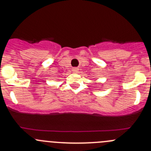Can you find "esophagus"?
<instances>
[{
	"instance_id": "obj_1",
	"label": "esophagus",
	"mask_w": 151,
	"mask_h": 151,
	"mask_svg": "<svg viewBox=\"0 0 151 151\" xmlns=\"http://www.w3.org/2000/svg\"><path fill=\"white\" fill-rule=\"evenodd\" d=\"M78 68H77V67H74V68H72V71L74 73H77L78 72Z\"/></svg>"
}]
</instances>
